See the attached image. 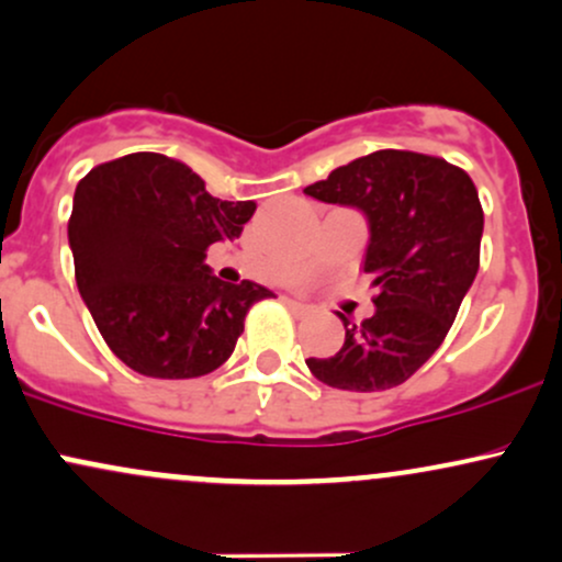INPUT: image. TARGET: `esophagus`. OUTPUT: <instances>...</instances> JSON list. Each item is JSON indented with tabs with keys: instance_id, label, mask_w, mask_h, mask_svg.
Wrapping results in <instances>:
<instances>
[{
	"instance_id": "1",
	"label": "esophagus",
	"mask_w": 562,
	"mask_h": 562,
	"mask_svg": "<svg viewBox=\"0 0 562 562\" xmlns=\"http://www.w3.org/2000/svg\"><path fill=\"white\" fill-rule=\"evenodd\" d=\"M288 303H290V308H295V312H299V314H308V312H312V306H308V303H303V301L290 299Z\"/></svg>"
}]
</instances>
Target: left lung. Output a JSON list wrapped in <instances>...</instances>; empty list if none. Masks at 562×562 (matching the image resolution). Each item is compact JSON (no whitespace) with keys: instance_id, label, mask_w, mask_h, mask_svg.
Segmentation results:
<instances>
[{"instance_id":"obj_1","label":"left lung","mask_w":562,"mask_h":562,"mask_svg":"<svg viewBox=\"0 0 562 562\" xmlns=\"http://www.w3.org/2000/svg\"><path fill=\"white\" fill-rule=\"evenodd\" d=\"M306 195L359 209L370 224L364 272L378 288L375 314L351 325L312 375L340 391L402 385L434 357L479 274L483 209L473 179L443 158L378 150L335 169Z\"/></svg>"}]
</instances>
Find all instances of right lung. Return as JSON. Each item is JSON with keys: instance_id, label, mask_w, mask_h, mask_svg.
I'll list each match as a JSON object with an SVG mask.
<instances>
[{"instance_id": "1", "label": "right lung", "mask_w": 562, "mask_h": 562, "mask_svg": "<svg viewBox=\"0 0 562 562\" xmlns=\"http://www.w3.org/2000/svg\"><path fill=\"white\" fill-rule=\"evenodd\" d=\"M254 200H218L182 160L132 153L76 184L68 243L76 285L111 351L147 378L214 372L235 351L245 314L272 290L229 285L209 245L240 237Z\"/></svg>"}]
</instances>
